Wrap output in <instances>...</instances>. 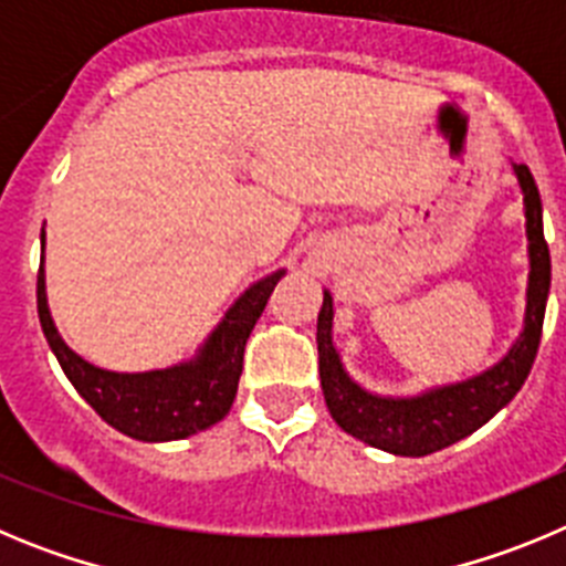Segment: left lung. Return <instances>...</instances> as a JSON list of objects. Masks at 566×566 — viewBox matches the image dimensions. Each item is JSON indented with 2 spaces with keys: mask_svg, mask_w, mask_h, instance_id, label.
I'll return each instance as SVG.
<instances>
[{
  "mask_svg": "<svg viewBox=\"0 0 566 566\" xmlns=\"http://www.w3.org/2000/svg\"><path fill=\"white\" fill-rule=\"evenodd\" d=\"M522 189L524 234H527V292H524L522 332L499 363L459 382L433 385L417 394H377L348 374L334 345V297L323 289L317 314L319 385L334 422L359 442L394 457H428L479 431L522 391L538 343L549 294V249L544 243L542 198L527 164H513Z\"/></svg>",
  "mask_w": 566,
  "mask_h": 566,
  "instance_id": "obj_1",
  "label": "left lung"
}]
</instances>
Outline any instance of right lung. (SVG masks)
I'll list each match as a JSON object with an SVG mask.
<instances>
[{
    "mask_svg": "<svg viewBox=\"0 0 566 566\" xmlns=\"http://www.w3.org/2000/svg\"><path fill=\"white\" fill-rule=\"evenodd\" d=\"M283 274L286 269H277L254 280L189 359L153 371H109L73 352L53 323L44 283L42 229V266L36 280L39 323L64 377L104 422L138 442H172L207 431L229 413L243 371L247 339Z\"/></svg>",
    "mask_w": 566,
    "mask_h": 566,
    "instance_id": "right-lung-1",
    "label": "right lung"
}]
</instances>
